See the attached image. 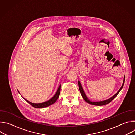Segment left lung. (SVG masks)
Masks as SVG:
<instances>
[{
    "label": "left lung",
    "mask_w": 135,
    "mask_h": 135,
    "mask_svg": "<svg viewBox=\"0 0 135 135\" xmlns=\"http://www.w3.org/2000/svg\"><path fill=\"white\" fill-rule=\"evenodd\" d=\"M124 81H125V76L124 77V80H123V84H122V86L120 88V89H119V90L117 92V93H115L114 95H113L112 97H110V98L107 99V100H103V101H100V102H92V101H90L88 98L87 97L86 95L85 94L83 89V88L82 86V85H81V82H80V81H78V84H79V89H80V91L82 94V96L83 98L84 99V100L87 102L88 103L90 104H91V105H95V106H103V105H106V104H109L110 102H112L115 97H117V95L119 94V93L120 92V91L121 90V89H122L123 86V85H124Z\"/></svg>",
    "instance_id": "left-lung-1"
}]
</instances>
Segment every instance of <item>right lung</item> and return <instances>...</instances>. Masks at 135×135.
I'll return each mask as SVG.
<instances>
[{"label":"right lung","mask_w":135,"mask_h":135,"mask_svg":"<svg viewBox=\"0 0 135 135\" xmlns=\"http://www.w3.org/2000/svg\"><path fill=\"white\" fill-rule=\"evenodd\" d=\"M60 89H61V85H60L59 86L58 89H57L55 94L53 96V97L50 99H49V100H47L46 102L42 103H38V104L33 103H31V102L27 100V99H26L24 98H23V99L26 102H27L29 104H30L32 106H33L35 108H44V107H46L49 106H50V105L53 104L57 100V99H58L60 93Z\"/></svg>","instance_id":"1"}]
</instances>
